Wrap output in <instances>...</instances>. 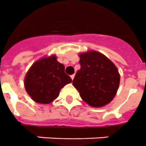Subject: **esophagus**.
<instances>
[{"label": "esophagus", "instance_id": "obj_1", "mask_svg": "<svg viewBox=\"0 0 146 146\" xmlns=\"http://www.w3.org/2000/svg\"><path fill=\"white\" fill-rule=\"evenodd\" d=\"M74 78V74H72V75H71V78H72V80H73Z\"/></svg>", "mask_w": 146, "mask_h": 146}]
</instances>
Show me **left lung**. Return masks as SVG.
I'll return each mask as SVG.
<instances>
[{
  "label": "left lung",
  "mask_w": 146,
  "mask_h": 146,
  "mask_svg": "<svg viewBox=\"0 0 146 146\" xmlns=\"http://www.w3.org/2000/svg\"><path fill=\"white\" fill-rule=\"evenodd\" d=\"M80 68L72 84L86 103L100 108L108 105L117 93L120 74L115 64L104 54L95 50L79 54Z\"/></svg>",
  "instance_id": "1"
}]
</instances>
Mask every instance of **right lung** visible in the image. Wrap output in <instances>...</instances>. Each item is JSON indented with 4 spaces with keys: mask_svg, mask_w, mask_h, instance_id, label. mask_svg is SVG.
I'll return each instance as SVG.
<instances>
[{
    "mask_svg": "<svg viewBox=\"0 0 146 146\" xmlns=\"http://www.w3.org/2000/svg\"><path fill=\"white\" fill-rule=\"evenodd\" d=\"M72 81L65 73L63 64L57 61L56 55H52L32 64L25 74L24 86L33 101L49 104L59 96L62 88Z\"/></svg>",
    "mask_w": 146,
    "mask_h": 146,
    "instance_id": "add662e5",
    "label": "right lung"
}]
</instances>
